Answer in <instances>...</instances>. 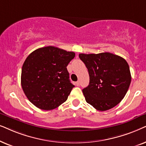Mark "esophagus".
I'll list each match as a JSON object with an SVG mask.
<instances>
[{
  "label": "esophagus",
  "instance_id": "1",
  "mask_svg": "<svg viewBox=\"0 0 146 146\" xmlns=\"http://www.w3.org/2000/svg\"><path fill=\"white\" fill-rule=\"evenodd\" d=\"M75 85H76L77 86H79V85H80V81H77V82L75 83Z\"/></svg>",
  "mask_w": 146,
  "mask_h": 146
}]
</instances>
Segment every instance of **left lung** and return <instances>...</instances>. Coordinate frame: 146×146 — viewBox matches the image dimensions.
<instances>
[{
  "label": "left lung",
  "instance_id": "obj_1",
  "mask_svg": "<svg viewBox=\"0 0 146 146\" xmlns=\"http://www.w3.org/2000/svg\"><path fill=\"white\" fill-rule=\"evenodd\" d=\"M88 69L89 84L83 89L87 103L98 111H106L123 100L131 77L123 58L110 53L79 55Z\"/></svg>",
  "mask_w": 146,
  "mask_h": 146
}]
</instances>
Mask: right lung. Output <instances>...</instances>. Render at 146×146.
<instances>
[{
	"instance_id": "1",
	"label": "right lung",
	"mask_w": 146,
	"mask_h": 146,
	"mask_svg": "<svg viewBox=\"0 0 146 146\" xmlns=\"http://www.w3.org/2000/svg\"><path fill=\"white\" fill-rule=\"evenodd\" d=\"M53 46L39 48L27 57L22 67L21 86L28 100L36 108L53 110L67 100L73 87L67 66L75 57Z\"/></svg>"
}]
</instances>
